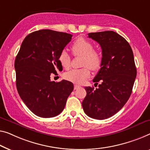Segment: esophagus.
I'll list each match as a JSON object with an SVG mask.
<instances>
[{
    "mask_svg": "<svg viewBox=\"0 0 150 150\" xmlns=\"http://www.w3.org/2000/svg\"><path fill=\"white\" fill-rule=\"evenodd\" d=\"M80 86H78V85H75L74 86V89H77L78 88H80Z\"/></svg>",
    "mask_w": 150,
    "mask_h": 150,
    "instance_id": "1",
    "label": "esophagus"
}]
</instances>
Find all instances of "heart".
I'll use <instances>...</instances> for the list:
<instances>
[{
	"mask_svg": "<svg viewBox=\"0 0 150 150\" xmlns=\"http://www.w3.org/2000/svg\"><path fill=\"white\" fill-rule=\"evenodd\" d=\"M94 46L90 41L79 38L73 44L71 50L75 56H81L83 57L82 66L86 67L73 69L64 74L67 80L75 83H81L90 75V69L98 71L101 67L102 58L98 51L93 50ZM58 61L62 68L69 69L71 67V59L70 55L65 50H62L58 57Z\"/></svg>",
	"mask_w": 150,
	"mask_h": 150,
	"instance_id": "obj_1",
	"label": "heart"
}]
</instances>
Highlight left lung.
I'll return each instance as SVG.
<instances>
[{
	"instance_id": "1",
	"label": "left lung",
	"mask_w": 150,
	"mask_h": 150,
	"mask_svg": "<svg viewBox=\"0 0 150 150\" xmlns=\"http://www.w3.org/2000/svg\"><path fill=\"white\" fill-rule=\"evenodd\" d=\"M88 37L101 46V68L93 81L98 88L86 87L82 106L88 117L103 120L118 112L132 93L137 75L131 47L123 37L113 31L89 33ZM95 83V84H96Z\"/></svg>"
}]
</instances>
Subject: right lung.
Here are the masks:
<instances>
[{
	"instance_id": "1",
	"label": "right lung",
	"mask_w": 150,
	"mask_h": 150,
	"mask_svg": "<svg viewBox=\"0 0 150 150\" xmlns=\"http://www.w3.org/2000/svg\"><path fill=\"white\" fill-rule=\"evenodd\" d=\"M72 36L41 30L27 35L20 47L15 61L17 89L27 107L40 117L59 115L74 88L66 80L50 81L52 73L62 70L58 57Z\"/></svg>"
}]
</instances>
